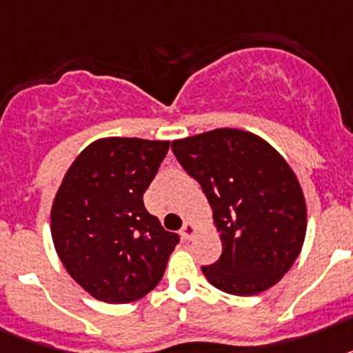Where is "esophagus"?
<instances>
[{
  "mask_svg": "<svg viewBox=\"0 0 353 353\" xmlns=\"http://www.w3.org/2000/svg\"><path fill=\"white\" fill-rule=\"evenodd\" d=\"M196 232H197V226L192 221H186L181 228V237L185 239V241H190Z\"/></svg>",
  "mask_w": 353,
  "mask_h": 353,
  "instance_id": "esophagus-1",
  "label": "esophagus"
}]
</instances>
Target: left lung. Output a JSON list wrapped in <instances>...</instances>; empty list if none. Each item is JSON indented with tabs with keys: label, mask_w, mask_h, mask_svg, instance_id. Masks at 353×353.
<instances>
[{
	"label": "left lung",
	"mask_w": 353,
	"mask_h": 353,
	"mask_svg": "<svg viewBox=\"0 0 353 353\" xmlns=\"http://www.w3.org/2000/svg\"><path fill=\"white\" fill-rule=\"evenodd\" d=\"M177 161L210 203L223 254L201 270L212 286L256 296L301 254L306 201L297 176L270 143L241 128H216L172 141Z\"/></svg>",
	"instance_id": "left-lung-1"
}]
</instances>
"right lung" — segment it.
Masks as SVG:
<instances>
[{
  "label": "right lung",
  "instance_id": "right-lung-1",
  "mask_svg": "<svg viewBox=\"0 0 353 353\" xmlns=\"http://www.w3.org/2000/svg\"><path fill=\"white\" fill-rule=\"evenodd\" d=\"M170 141L101 137L74 159L57 188L50 234L57 257L94 299L127 305L161 281L179 237L150 216L143 194Z\"/></svg>",
  "mask_w": 353,
  "mask_h": 353
}]
</instances>
